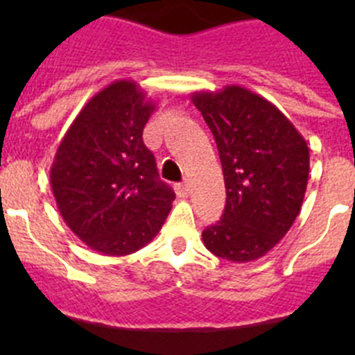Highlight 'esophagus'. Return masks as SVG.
<instances>
[{"label": "esophagus", "mask_w": 355, "mask_h": 355, "mask_svg": "<svg viewBox=\"0 0 355 355\" xmlns=\"http://www.w3.org/2000/svg\"><path fill=\"white\" fill-rule=\"evenodd\" d=\"M175 192H178L180 197H188V193H190V184H188L187 181H184V183H180L175 187Z\"/></svg>", "instance_id": "esophagus-1"}]
</instances>
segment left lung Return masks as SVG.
<instances>
[{"label":"left lung","mask_w":355,"mask_h":355,"mask_svg":"<svg viewBox=\"0 0 355 355\" xmlns=\"http://www.w3.org/2000/svg\"><path fill=\"white\" fill-rule=\"evenodd\" d=\"M215 137L225 183V209L202 231L206 249L233 263L274 249L302 208L309 147L268 99L240 85L192 94Z\"/></svg>","instance_id":"1"}]
</instances>
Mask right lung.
Segmentation results:
<instances>
[{"label": "right lung", "mask_w": 355, "mask_h": 355, "mask_svg": "<svg viewBox=\"0 0 355 355\" xmlns=\"http://www.w3.org/2000/svg\"><path fill=\"white\" fill-rule=\"evenodd\" d=\"M156 105L131 80L96 94L69 126L49 181L62 218L85 245L126 256L158 234L175 193L142 140Z\"/></svg>", "instance_id": "right-lung-1"}]
</instances>
